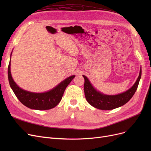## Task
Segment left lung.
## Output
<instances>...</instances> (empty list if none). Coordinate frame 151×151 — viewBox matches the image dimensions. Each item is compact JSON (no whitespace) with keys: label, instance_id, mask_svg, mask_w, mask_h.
<instances>
[{"label":"left lung","instance_id":"left-lung-1","mask_svg":"<svg viewBox=\"0 0 151 151\" xmlns=\"http://www.w3.org/2000/svg\"><path fill=\"white\" fill-rule=\"evenodd\" d=\"M142 74L140 68L139 76L135 83L132 88L127 90L126 92L118 95H104L96 90L91 84L89 81L85 76L84 78V94L88 102L96 108L103 110H110L126 104L132 98L138 88L139 81Z\"/></svg>","mask_w":151,"mask_h":151}]
</instances>
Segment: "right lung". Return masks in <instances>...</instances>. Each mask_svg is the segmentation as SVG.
<instances>
[{
	"instance_id": "add662e5",
	"label": "right lung",
	"mask_w": 151,
	"mask_h": 151,
	"mask_svg": "<svg viewBox=\"0 0 151 151\" xmlns=\"http://www.w3.org/2000/svg\"><path fill=\"white\" fill-rule=\"evenodd\" d=\"M10 66L11 60L8 66V79L14 93L24 106L37 110H45L55 107L61 101L67 86L75 77V76L68 77L55 88L48 92L43 93H31L21 89L15 83L11 74Z\"/></svg>"
}]
</instances>
